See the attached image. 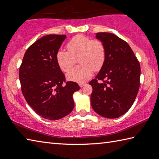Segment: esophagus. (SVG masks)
I'll return each instance as SVG.
<instances>
[{"label": "esophagus", "instance_id": "34e87169", "mask_svg": "<svg viewBox=\"0 0 159 159\" xmlns=\"http://www.w3.org/2000/svg\"><path fill=\"white\" fill-rule=\"evenodd\" d=\"M85 83H79V86H80V87H83V86H85Z\"/></svg>", "mask_w": 159, "mask_h": 159}]
</instances>
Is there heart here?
<instances>
[{
	"label": "heart",
	"mask_w": 159,
	"mask_h": 159,
	"mask_svg": "<svg viewBox=\"0 0 159 159\" xmlns=\"http://www.w3.org/2000/svg\"><path fill=\"white\" fill-rule=\"evenodd\" d=\"M68 51L60 49L57 52L56 60L61 70L66 72L79 58L82 64L70 69L66 74L68 80L85 83L93 75V71L100 70L106 58L104 43L98 39H92L83 35L74 36L67 43Z\"/></svg>",
	"instance_id": "obj_1"
}]
</instances>
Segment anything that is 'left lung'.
<instances>
[{"label":"left lung","instance_id":"left-lung-1","mask_svg":"<svg viewBox=\"0 0 159 159\" xmlns=\"http://www.w3.org/2000/svg\"><path fill=\"white\" fill-rule=\"evenodd\" d=\"M106 50L104 63L95 79L91 80L93 91L91 104L104 117L117 118L133 105L139 88V63L128 43L113 33H96ZM101 80L98 83L97 80Z\"/></svg>","mask_w":159,"mask_h":159}]
</instances>
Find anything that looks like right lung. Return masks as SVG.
I'll return each instance as SVG.
<instances>
[{"mask_svg": "<svg viewBox=\"0 0 159 159\" xmlns=\"http://www.w3.org/2000/svg\"><path fill=\"white\" fill-rule=\"evenodd\" d=\"M64 35H47L26 50L19 70L23 96L39 116L57 120L72 112L73 93L80 89L75 82H65L66 77L56 60Z\"/></svg>", "mask_w": 159, "mask_h": 159, "instance_id": "right-lung-1", "label": "right lung"}]
</instances>
